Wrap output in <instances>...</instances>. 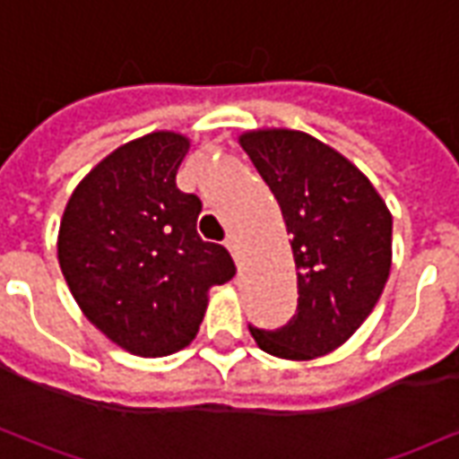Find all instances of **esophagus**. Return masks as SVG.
Returning a JSON list of instances; mask_svg holds the SVG:
<instances>
[{
    "instance_id": "obj_1",
    "label": "esophagus",
    "mask_w": 459,
    "mask_h": 459,
    "mask_svg": "<svg viewBox=\"0 0 459 459\" xmlns=\"http://www.w3.org/2000/svg\"><path fill=\"white\" fill-rule=\"evenodd\" d=\"M226 248L230 250V255H233L236 263L240 265V260H243V246H240V240L236 238V236H229V238H226Z\"/></svg>"
}]
</instances>
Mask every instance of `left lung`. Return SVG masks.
I'll return each mask as SVG.
<instances>
[{
	"label": "left lung",
	"mask_w": 459,
	"mask_h": 459,
	"mask_svg": "<svg viewBox=\"0 0 459 459\" xmlns=\"http://www.w3.org/2000/svg\"><path fill=\"white\" fill-rule=\"evenodd\" d=\"M278 199L298 268V315L275 332L248 327L280 359L334 351L364 325L391 273V211L344 154L307 132L250 130L238 137Z\"/></svg>",
	"instance_id": "1"
}]
</instances>
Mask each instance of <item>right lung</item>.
Returning a JSON list of instances; mask_svg holds the SVG:
<instances>
[{"instance_id": "right-lung-1", "label": "right lung", "mask_w": 459, "mask_h": 459, "mask_svg": "<svg viewBox=\"0 0 459 459\" xmlns=\"http://www.w3.org/2000/svg\"><path fill=\"white\" fill-rule=\"evenodd\" d=\"M186 152L189 137L167 130L117 147L75 186L58 229L78 307L134 356L191 344L209 290L236 275L229 250L196 233L199 196L177 189Z\"/></svg>"}]
</instances>
